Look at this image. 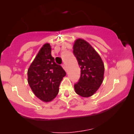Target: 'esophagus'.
I'll return each instance as SVG.
<instances>
[{
    "label": "esophagus",
    "mask_w": 134,
    "mask_h": 134,
    "mask_svg": "<svg viewBox=\"0 0 134 134\" xmlns=\"http://www.w3.org/2000/svg\"><path fill=\"white\" fill-rule=\"evenodd\" d=\"M62 67H63V69L65 70V71H67V67H66V65H65V63H63V64H62Z\"/></svg>",
    "instance_id": "34e87169"
}]
</instances>
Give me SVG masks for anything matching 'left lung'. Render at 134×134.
Returning <instances> with one entry per match:
<instances>
[{"label": "left lung", "instance_id": "left-lung-1", "mask_svg": "<svg viewBox=\"0 0 134 134\" xmlns=\"http://www.w3.org/2000/svg\"><path fill=\"white\" fill-rule=\"evenodd\" d=\"M73 54L81 69L79 80L74 86L75 92L81 97H90L96 93L103 82V62L91 44L82 39L75 41Z\"/></svg>", "mask_w": 134, "mask_h": 134}]
</instances>
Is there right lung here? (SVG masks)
I'll list each match as a JSON object with an SVG mask.
<instances>
[{
  "label": "right lung",
  "instance_id": "right-lung-1",
  "mask_svg": "<svg viewBox=\"0 0 134 134\" xmlns=\"http://www.w3.org/2000/svg\"><path fill=\"white\" fill-rule=\"evenodd\" d=\"M65 71L55 63L50 44H44L28 70V82L35 95L43 102H50L57 96Z\"/></svg>",
  "mask_w": 134,
  "mask_h": 134
}]
</instances>
